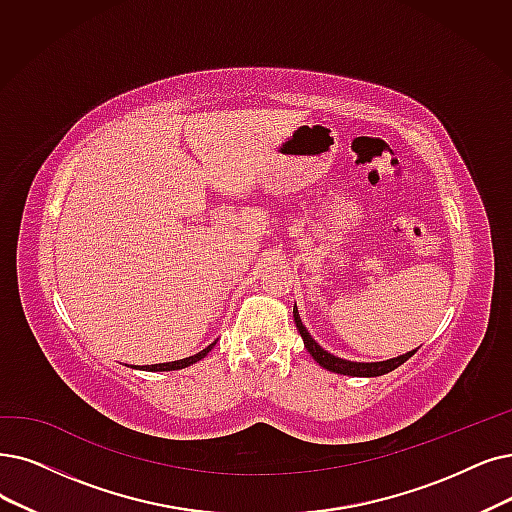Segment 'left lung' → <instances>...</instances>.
I'll return each mask as SVG.
<instances>
[{
  "label": "left lung",
  "instance_id": "left-lung-1",
  "mask_svg": "<svg viewBox=\"0 0 512 512\" xmlns=\"http://www.w3.org/2000/svg\"><path fill=\"white\" fill-rule=\"evenodd\" d=\"M294 321H296V327L298 332L304 340V346L306 351L311 353V357L321 365L325 367V370H330L334 374H342V376H357V378H374V376H384L388 372L397 370V367L401 363H405L407 359H410L418 349L405 353V355H399V357H393V359H386V361H372V363H363V361H349V359H342V357H336L332 353H327L323 346H319V342L309 334V330H306L300 315H298V309L294 304Z\"/></svg>",
  "mask_w": 512,
  "mask_h": 512
}]
</instances>
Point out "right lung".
<instances>
[{
  "label": "right lung",
  "mask_w": 512,
  "mask_h": 512,
  "mask_svg": "<svg viewBox=\"0 0 512 512\" xmlns=\"http://www.w3.org/2000/svg\"><path fill=\"white\" fill-rule=\"evenodd\" d=\"M214 344L216 342H212L210 346H206V349L203 351H199L197 355H191V357H185V359H178V361H170V363H153V365H134L136 370H145V372H172V370H182V367H189V365H193V363H197V361H201L203 357H206L212 349H214Z\"/></svg>",
  "instance_id": "obj_1"
}]
</instances>
